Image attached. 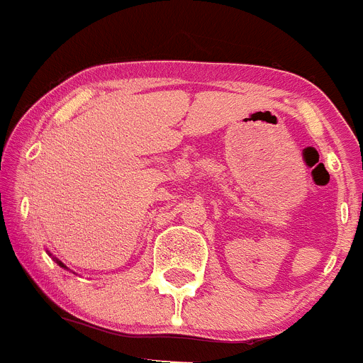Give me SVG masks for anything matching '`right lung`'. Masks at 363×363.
<instances>
[{
  "label": "right lung",
  "instance_id": "obj_1",
  "mask_svg": "<svg viewBox=\"0 0 363 363\" xmlns=\"http://www.w3.org/2000/svg\"><path fill=\"white\" fill-rule=\"evenodd\" d=\"M56 264H57V265H60V267H65V265H63V264H62V262H60V259H56ZM65 269H67V267H65Z\"/></svg>",
  "mask_w": 363,
  "mask_h": 363
}]
</instances>
